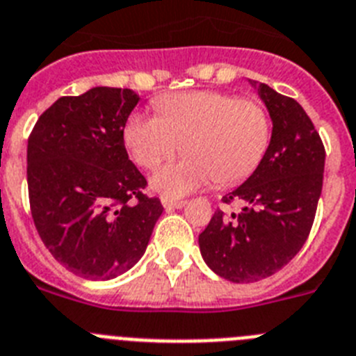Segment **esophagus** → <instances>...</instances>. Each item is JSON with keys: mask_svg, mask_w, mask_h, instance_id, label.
<instances>
[{"mask_svg": "<svg viewBox=\"0 0 356 356\" xmlns=\"http://www.w3.org/2000/svg\"><path fill=\"white\" fill-rule=\"evenodd\" d=\"M184 200H172V199H163V206L165 209H181L184 206Z\"/></svg>", "mask_w": 356, "mask_h": 356, "instance_id": "obj_1", "label": "esophagus"}]
</instances>
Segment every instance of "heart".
Here are the masks:
<instances>
[{
  "label": "heart",
  "mask_w": 356,
  "mask_h": 356,
  "mask_svg": "<svg viewBox=\"0 0 356 356\" xmlns=\"http://www.w3.org/2000/svg\"><path fill=\"white\" fill-rule=\"evenodd\" d=\"M159 116L134 113L123 143L140 166L152 170L181 148L184 159L152 179L165 197H182L215 179L233 184L251 175L270 145V118L259 102L222 91H186L161 97Z\"/></svg>",
  "instance_id": "1"
}]
</instances>
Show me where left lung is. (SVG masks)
<instances>
[{
	"mask_svg": "<svg viewBox=\"0 0 356 356\" xmlns=\"http://www.w3.org/2000/svg\"><path fill=\"white\" fill-rule=\"evenodd\" d=\"M272 120L270 145L252 175L222 202L199 234L204 261L233 283H252L276 274L301 251L323 191L324 145L301 105L267 84L252 82Z\"/></svg>",
	"mask_w": 356,
	"mask_h": 356,
	"instance_id": "1",
	"label": "left lung"
}]
</instances>
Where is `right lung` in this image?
I'll list each match as a JSON object with an SVG mask.
<instances>
[{
  "label": "right lung",
  "mask_w": 356,
  "mask_h": 356,
  "mask_svg": "<svg viewBox=\"0 0 356 356\" xmlns=\"http://www.w3.org/2000/svg\"><path fill=\"white\" fill-rule=\"evenodd\" d=\"M132 89L92 88L58 98L29 138L33 224L51 256L86 280H113L138 264L163 206L129 159L123 129Z\"/></svg>",
  "instance_id": "obj_1"
}]
</instances>
